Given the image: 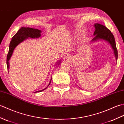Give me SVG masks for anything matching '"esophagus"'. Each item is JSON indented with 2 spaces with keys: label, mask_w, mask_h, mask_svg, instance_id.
Instances as JSON below:
<instances>
[{
  "label": "esophagus",
  "mask_w": 124,
  "mask_h": 124,
  "mask_svg": "<svg viewBox=\"0 0 124 124\" xmlns=\"http://www.w3.org/2000/svg\"><path fill=\"white\" fill-rule=\"evenodd\" d=\"M64 59L65 60H69L70 59V56L69 54H66L64 56Z\"/></svg>",
  "instance_id": "1"
}]
</instances>
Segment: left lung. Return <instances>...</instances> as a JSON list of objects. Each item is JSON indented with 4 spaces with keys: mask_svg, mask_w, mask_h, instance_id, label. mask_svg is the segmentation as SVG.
<instances>
[{
    "mask_svg": "<svg viewBox=\"0 0 124 124\" xmlns=\"http://www.w3.org/2000/svg\"><path fill=\"white\" fill-rule=\"evenodd\" d=\"M94 27L95 30L93 34L94 37L92 40V41H95L98 40H104L107 41L113 49L115 58L117 60L118 51L114 35L108 29L103 25L96 23L94 24Z\"/></svg>",
    "mask_w": 124,
    "mask_h": 124,
    "instance_id": "left-lung-1",
    "label": "left lung"
}]
</instances>
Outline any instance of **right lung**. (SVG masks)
<instances>
[{
	"label": "right lung",
	"instance_id": "1",
	"mask_svg": "<svg viewBox=\"0 0 124 124\" xmlns=\"http://www.w3.org/2000/svg\"><path fill=\"white\" fill-rule=\"evenodd\" d=\"M41 30H39L38 29H33V28H31V27H21V28L18 30L17 32L14 35L13 37L12 38V40H11L9 45V51H8V53L7 56V60H6V63H7V70L8 71L9 70V60L10 59V57H12V54L13 53L14 50L16 46H17L19 43L22 42L24 40L27 39V38H38L40 37L41 36ZM60 62L59 61L57 62V64L58 65H60ZM51 79L50 81V83H49L48 86L45 89L40 90V91H38L35 92H40L42 91L45 90L47 88L49 85H50L51 83Z\"/></svg>",
	"mask_w": 124,
	"mask_h": 124
}]
</instances>
